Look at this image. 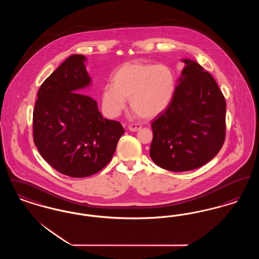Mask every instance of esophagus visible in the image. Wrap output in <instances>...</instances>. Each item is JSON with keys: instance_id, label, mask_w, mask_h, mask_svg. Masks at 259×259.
Listing matches in <instances>:
<instances>
[{"instance_id": "obj_1", "label": "esophagus", "mask_w": 259, "mask_h": 259, "mask_svg": "<svg viewBox=\"0 0 259 259\" xmlns=\"http://www.w3.org/2000/svg\"><path fill=\"white\" fill-rule=\"evenodd\" d=\"M128 128H129L130 131H134V132H135V131H139V130L142 128V125H141V124L136 123L130 124Z\"/></svg>"}]
</instances>
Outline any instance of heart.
I'll return each mask as SVG.
<instances>
[{
    "label": "heart",
    "instance_id": "b5f03b06",
    "mask_svg": "<svg viewBox=\"0 0 259 259\" xmlns=\"http://www.w3.org/2000/svg\"><path fill=\"white\" fill-rule=\"evenodd\" d=\"M175 87V75L165 65L125 63L111 74V83L104 87L103 104L111 115H116L129 99L131 111L142 118H152L168 108Z\"/></svg>",
    "mask_w": 259,
    "mask_h": 259
}]
</instances>
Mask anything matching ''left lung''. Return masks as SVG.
<instances>
[{
  "label": "left lung",
  "instance_id": "1",
  "mask_svg": "<svg viewBox=\"0 0 259 259\" xmlns=\"http://www.w3.org/2000/svg\"><path fill=\"white\" fill-rule=\"evenodd\" d=\"M184 62L170 105L150 124L149 155L172 172L207 164L221 150L226 133V102L217 81L196 62Z\"/></svg>",
  "mask_w": 259,
  "mask_h": 259
}]
</instances>
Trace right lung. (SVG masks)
I'll return each instance as SVG.
<instances>
[{
  "instance_id": "add662e5",
  "label": "right lung",
  "mask_w": 259,
  "mask_h": 259,
  "mask_svg": "<svg viewBox=\"0 0 259 259\" xmlns=\"http://www.w3.org/2000/svg\"><path fill=\"white\" fill-rule=\"evenodd\" d=\"M85 57L74 54L42 82L33 111V138L41 157L72 178L101 171L111 161L122 125L104 118L97 102L83 94L90 83Z\"/></svg>"
}]
</instances>
